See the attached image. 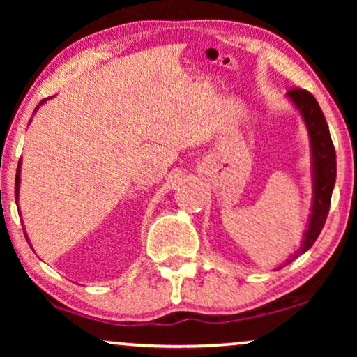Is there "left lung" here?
I'll return each mask as SVG.
<instances>
[{
	"label": "left lung",
	"instance_id": "obj_1",
	"mask_svg": "<svg viewBox=\"0 0 357 357\" xmlns=\"http://www.w3.org/2000/svg\"><path fill=\"white\" fill-rule=\"evenodd\" d=\"M287 96L294 102L305 121L312 141V158H314V204H312L309 229L305 231L301 247V252H305L314 245L328 216L331 192L336 178V154L328 125L315 97L301 87H292L287 91Z\"/></svg>",
	"mask_w": 357,
	"mask_h": 357
}]
</instances>
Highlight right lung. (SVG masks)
I'll return each mask as SVG.
<instances>
[{"label": "right lung", "instance_id": "add662e5", "mask_svg": "<svg viewBox=\"0 0 357 357\" xmlns=\"http://www.w3.org/2000/svg\"><path fill=\"white\" fill-rule=\"evenodd\" d=\"M47 99H43V100H40V104H43V102H45ZM38 109V105L36 107V110ZM21 160H19V164H17V170H16V187H14V193H16V198H17V193H19V182H21V178H19V172H21Z\"/></svg>", "mask_w": 357, "mask_h": 357}]
</instances>
